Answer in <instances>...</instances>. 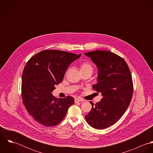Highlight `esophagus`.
Returning a JSON list of instances; mask_svg holds the SVG:
<instances>
[{"label": "esophagus", "mask_w": 153, "mask_h": 153, "mask_svg": "<svg viewBox=\"0 0 153 153\" xmlns=\"http://www.w3.org/2000/svg\"><path fill=\"white\" fill-rule=\"evenodd\" d=\"M84 100L82 98H81L79 97H77L75 99V102L76 103V102H84Z\"/></svg>", "instance_id": "34e87169"}]
</instances>
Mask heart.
<instances>
[{"instance_id": "1", "label": "heart", "mask_w": 153, "mask_h": 153, "mask_svg": "<svg viewBox=\"0 0 153 153\" xmlns=\"http://www.w3.org/2000/svg\"><path fill=\"white\" fill-rule=\"evenodd\" d=\"M94 71V67L92 65L88 62H84L80 65V71L82 72H89L90 73H92Z\"/></svg>"}]
</instances>
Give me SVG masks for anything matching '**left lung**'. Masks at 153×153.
<instances>
[{"label":"left lung","instance_id":"8db88e82","mask_svg":"<svg viewBox=\"0 0 153 153\" xmlns=\"http://www.w3.org/2000/svg\"><path fill=\"white\" fill-rule=\"evenodd\" d=\"M98 68L97 83L93 89L101 92L102 98L85 115L88 124L96 129L108 128L123 115L131 102L133 83L125 60L107 51L85 53Z\"/></svg>","mask_w":153,"mask_h":153}]
</instances>
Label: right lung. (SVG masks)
Instances as JSON below:
<instances>
[{"label": "right lung", "mask_w": 153, "mask_h": 153, "mask_svg": "<svg viewBox=\"0 0 153 153\" xmlns=\"http://www.w3.org/2000/svg\"><path fill=\"white\" fill-rule=\"evenodd\" d=\"M81 55L62 51L44 50L26 63L22 74L23 104L38 123L46 127L56 126L74 104L73 97L57 99L52 92L62 81L68 67Z\"/></svg>", "instance_id": "1"}]
</instances>
